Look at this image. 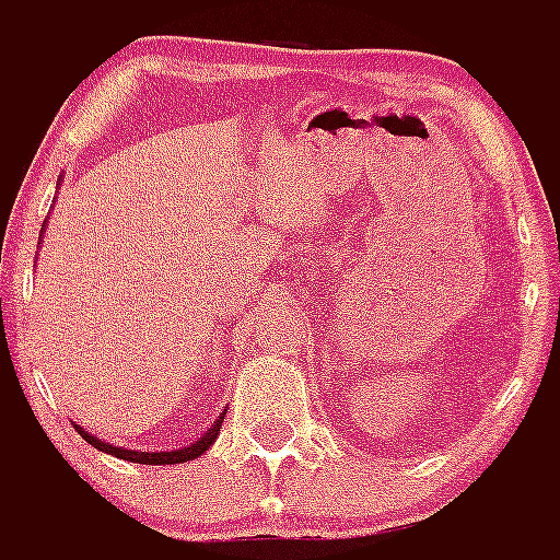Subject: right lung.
Instances as JSON below:
<instances>
[{
	"mask_svg": "<svg viewBox=\"0 0 560 560\" xmlns=\"http://www.w3.org/2000/svg\"><path fill=\"white\" fill-rule=\"evenodd\" d=\"M224 415H226V409L219 415V418L212 420V427L207 429L199 440H192L190 446L171 448V452H140V448L114 446V443H106V440H101V438H95L92 432H86L81 423H72V427L78 429V434L86 440L89 446H95L97 452L112 454V457H120V459H128V463H142V465H176V463H187V459L201 457V454H205L207 448L215 443V438H219V432H221V423H224Z\"/></svg>",
	"mask_w": 560,
	"mask_h": 560,
	"instance_id": "obj_1",
	"label": "right lung"
}]
</instances>
